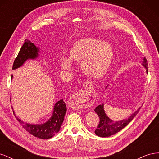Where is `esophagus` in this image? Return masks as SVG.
Returning <instances> with one entry per match:
<instances>
[{
    "mask_svg": "<svg viewBox=\"0 0 159 159\" xmlns=\"http://www.w3.org/2000/svg\"><path fill=\"white\" fill-rule=\"evenodd\" d=\"M85 91L79 90L71 95L70 102L75 108L84 109L88 108L93 103L94 99V91L89 83L84 84Z\"/></svg>",
    "mask_w": 159,
    "mask_h": 159,
    "instance_id": "34e87169",
    "label": "esophagus"
}]
</instances>
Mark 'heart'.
Segmentation results:
<instances>
[{"mask_svg": "<svg viewBox=\"0 0 159 159\" xmlns=\"http://www.w3.org/2000/svg\"><path fill=\"white\" fill-rule=\"evenodd\" d=\"M69 52L70 57H60L61 70L70 72L73 70L71 59L81 61V69L85 75L95 79L106 73L113 57V50L109 43L89 37L76 41L70 47Z\"/></svg>", "mask_w": 159, "mask_h": 159, "instance_id": "1", "label": "heart"}]
</instances>
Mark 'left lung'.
<instances>
[{
    "label": "left lung",
    "instance_id": "8db88e82",
    "mask_svg": "<svg viewBox=\"0 0 159 159\" xmlns=\"http://www.w3.org/2000/svg\"><path fill=\"white\" fill-rule=\"evenodd\" d=\"M142 66L146 69V71H148V64L145 57H144L142 61ZM109 85L105 88V89L107 88ZM141 107H139L135 112H134L127 119H124L120 121H113V119L109 118L107 114L105 113L104 110V103L99 105L94 111L98 114L99 117V123L97 129L95 131L96 135L100 137H107L113 135L115 133H118L123 128L125 127L127 125L131 122L133 118L136 116L139 113Z\"/></svg>",
    "mask_w": 159,
    "mask_h": 159
}]
</instances>
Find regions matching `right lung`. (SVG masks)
Returning a JSON list of instances; mask_svg holds the SVG:
<instances>
[{
	"instance_id": "obj_1",
	"label": "right lung",
	"mask_w": 159,
	"mask_h": 159,
	"mask_svg": "<svg viewBox=\"0 0 159 159\" xmlns=\"http://www.w3.org/2000/svg\"><path fill=\"white\" fill-rule=\"evenodd\" d=\"M40 48L36 46L30 40H25V43L22 46L18 54L14 61L12 70H16L22 67L27 60H35L39 57ZM13 75H11V79ZM12 109L13 107H12ZM67 108L66 103L63 99H60L54 104L52 116L47 121L42 124H30L24 123L19 119L13 110V113L16 118L17 121L20 122L22 127L30 134L36 137L42 139H48L54 137L60 130L63 123Z\"/></svg>"
}]
</instances>
